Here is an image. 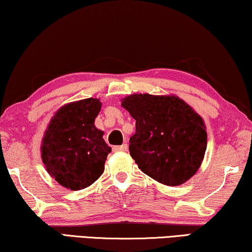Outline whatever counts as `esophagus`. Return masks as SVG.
<instances>
[{
  "instance_id": "1",
  "label": "esophagus",
  "mask_w": 252,
  "mask_h": 252,
  "mask_svg": "<svg viewBox=\"0 0 252 252\" xmlns=\"http://www.w3.org/2000/svg\"><path fill=\"white\" fill-rule=\"evenodd\" d=\"M127 149V145L123 144L121 146H114L113 147V152L114 153H119V152H126Z\"/></svg>"
}]
</instances>
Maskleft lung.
I'll return each mask as SVG.
<instances>
[{"label": "left lung", "instance_id": "obj_1", "mask_svg": "<svg viewBox=\"0 0 252 252\" xmlns=\"http://www.w3.org/2000/svg\"><path fill=\"white\" fill-rule=\"evenodd\" d=\"M122 107L136 120L130 155L138 167L165 186H181L196 174L207 148L204 120L174 95L133 94Z\"/></svg>", "mask_w": 252, "mask_h": 252}]
</instances>
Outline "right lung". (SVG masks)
Segmentation results:
<instances>
[{"label": "right lung", "instance_id": "obj_1", "mask_svg": "<svg viewBox=\"0 0 252 252\" xmlns=\"http://www.w3.org/2000/svg\"><path fill=\"white\" fill-rule=\"evenodd\" d=\"M100 107L97 98L66 104L45 131L40 146L45 168L66 189H85L103 174L112 148L104 141L103 131L95 126Z\"/></svg>", "mask_w": 252, "mask_h": 252}]
</instances>
